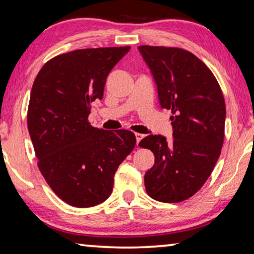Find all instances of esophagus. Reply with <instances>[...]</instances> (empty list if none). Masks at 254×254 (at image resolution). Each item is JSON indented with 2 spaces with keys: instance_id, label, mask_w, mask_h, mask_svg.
I'll use <instances>...</instances> for the list:
<instances>
[{
  "instance_id": "obj_1",
  "label": "esophagus",
  "mask_w": 254,
  "mask_h": 254,
  "mask_svg": "<svg viewBox=\"0 0 254 254\" xmlns=\"http://www.w3.org/2000/svg\"><path fill=\"white\" fill-rule=\"evenodd\" d=\"M143 134L141 133H135V140H136V144H139V142L141 141V139L143 138Z\"/></svg>"
}]
</instances>
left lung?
Here are the masks:
<instances>
[{"mask_svg": "<svg viewBox=\"0 0 254 254\" xmlns=\"http://www.w3.org/2000/svg\"><path fill=\"white\" fill-rule=\"evenodd\" d=\"M162 108L172 110L173 139L148 135L155 164L144 175L150 198L181 202L198 192L210 176L224 142L226 107L218 82L206 64L178 47L139 46Z\"/></svg>", "mask_w": 254, "mask_h": 254, "instance_id": "1", "label": "left lung"}]
</instances>
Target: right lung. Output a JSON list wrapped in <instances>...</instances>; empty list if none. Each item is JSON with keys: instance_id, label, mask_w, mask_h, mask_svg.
Returning <instances> with one entry per match:
<instances>
[{"instance_id": "right-lung-1", "label": "right lung", "mask_w": 254, "mask_h": 254, "mask_svg": "<svg viewBox=\"0 0 254 254\" xmlns=\"http://www.w3.org/2000/svg\"><path fill=\"white\" fill-rule=\"evenodd\" d=\"M128 51L99 47L58 55L44 64L31 88L27 123L39 171L70 206L104 202L115 172L135 146L133 132L88 122L91 103L103 98L107 75Z\"/></svg>"}]
</instances>
